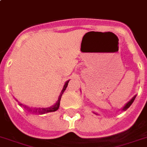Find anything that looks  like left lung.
<instances>
[{
    "instance_id": "obj_1",
    "label": "left lung",
    "mask_w": 147,
    "mask_h": 147,
    "mask_svg": "<svg viewBox=\"0 0 147 147\" xmlns=\"http://www.w3.org/2000/svg\"><path fill=\"white\" fill-rule=\"evenodd\" d=\"M135 98H136V95H135V96H134L133 98H132V99H131V100H129V101L127 102V104H126V105H125L124 107H123V108H122V109H121V110H122V111H126V110H127V109H128L129 107L130 106L132 105V104L134 102V100H135ZM93 113H95V115H98V113H95V112H93Z\"/></svg>"
}]
</instances>
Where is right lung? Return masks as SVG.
Masks as SVG:
<instances>
[{"instance_id": "add662e5", "label": "right lung", "mask_w": 147, "mask_h": 147, "mask_svg": "<svg viewBox=\"0 0 147 147\" xmlns=\"http://www.w3.org/2000/svg\"><path fill=\"white\" fill-rule=\"evenodd\" d=\"M69 82V80H68L67 81H66V83L64 84L63 85V89L61 90V93H60V95L58 98V100L56 102L55 104H54L53 106L50 107H47V108H32V107H29L26 105H23L22 104H20L19 103V105L20 107H24L25 109H26L27 110H29V112H35V113H39V114H45V113H48V112H55V111L58 110L59 109V107H60V101H61V96L63 95V93L64 92V91L66 90V87L68 86V83ZM18 101V100H17Z\"/></svg>"}]
</instances>
